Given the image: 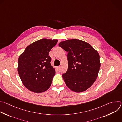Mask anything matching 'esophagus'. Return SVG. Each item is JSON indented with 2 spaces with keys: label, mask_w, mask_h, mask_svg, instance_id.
<instances>
[{
  "label": "esophagus",
  "mask_w": 122,
  "mask_h": 122,
  "mask_svg": "<svg viewBox=\"0 0 122 122\" xmlns=\"http://www.w3.org/2000/svg\"><path fill=\"white\" fill-rule=\"evenodd\" d=\"M56 70H57V71H59L60 69V66H57V67H56Z\"/></svg>",
  "instance_id": "obj_1"
}]
</instances>
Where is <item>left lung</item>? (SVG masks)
Returning <instances> with one entry per match:
<instances>
[{"label": "left lung", "instance_id": "1", "mask_svg": "<svg viewBox=\"0 0 122 122\" xmlns=\"http://www.w3.org/2000/svg\"><path fill=\"white\" fill-rule=\"evenodd\" d=\"M68 52V68L62 74L65 83L72 91L80 93L94 83L100 67L98 52L89 43L78 39L68 40L59 43Z\"/></svg>", "mask_w": 122, "mask_h": 122}]
</instances>
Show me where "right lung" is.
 I'll return each instance as SVG.
<instances>
[{
    "label": "right lung",
    "mask_w": 122,
    "mask_h": 122,
    "mask_svg": "<svg viewBox=\"0 0 122 122\" xmlns=\"http://www.w3.org/2000/svg\"><path fill=\"white\" fill-rule=\"evenodd\" d=\"M57 42V40H39L28 45L19 56L18 74L24 86L31 92H44L50 87L56 72L49 53Z\"/></svg>",
    "instance_id": "right-lung-1"
}]
</instances>
